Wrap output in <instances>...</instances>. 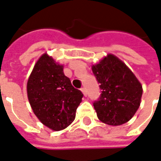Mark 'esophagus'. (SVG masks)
Masks as SVG:
<instances>
[{
  "mask_svg": "<svg viewBox=\"0 0 161 161\" xmlns=\"http://www.w3.org/2000/svg\"><path fill=\"white\" fill-rule=\"evenodd\" d=\"M81 91H82V92H83V94H84V96H87V90H86V89H85V88H82V89H81Z\"/></svg>",
  "mask_w": 161,
  "mask_h": 161,
  "instance_id": "obj_1",
  "label": "esophagus"
}]
</instances>
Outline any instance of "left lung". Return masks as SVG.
I'll return each instance as SVG.
<instances>
[{"instance_id": "left-lung-1", "label": "left lung", "mask_w": 161, "mask_h": 161, "mask_svg": "<svg viewBox=\"0 0 161 161\" xmlns=\"http://www.w3.org/2000/svg\"><path fill=\"white\" fill-rule=\"evenodd\" d=\"M92 71L102 94L93 105L97 117L109 125L128 122L139 108L142 86L128 66L114 54H108Z\"/></svg>"}]
</instances>
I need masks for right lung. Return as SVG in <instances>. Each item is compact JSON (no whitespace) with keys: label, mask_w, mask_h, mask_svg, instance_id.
<instances>
[{"label":"right lung","mask_w":161,"mask_h":161,"mask_svg":"<svg viewBox=\"0 0 161 161\" xmlns=\"http://www.w3.org/2000/svg\"><path fill=\"white\" fill-rule=\"evenodd\" d=\"M27 95L36 116L53 130H61L73 122L84 96L65 76L63 65L47 53L40 57L30 75Z\"/></svg>","instance_id":"right-lung-1"}]
</instances>
